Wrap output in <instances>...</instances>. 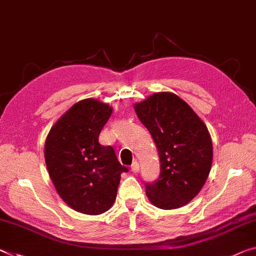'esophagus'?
Masks as SVG:
<instances>
[{
    "label": "esophagus",
    "mask_w": 256,
    "mask_h": 256,
    "mask_svg": "<svg viewBox=\"0 0 256 256\" xmlns=\"http://www.w3.org/2000/svg\"><path fill=\"white\" fill-rule=\"evenodd\" d=\"M130 170L132 172H138V170H140V164H138V162H137V161H134L132 162V167H130Z\"/></svg>",
    "instance_id": "esophagus-1"
}]
</instances>
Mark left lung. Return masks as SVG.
Returning a JSON list of instances; mask_svg holds the SVG:
<instances>
[{
	"label": "left lung",
	"instance_id": "1",
	"mask_svg": "<svg viewBox=\"0 0 256 256\" xmlns=\"http://www.w3.org/2000/svg\"><path fill=\"white\" fill-rule=\"evenodd\" d=\"M134 108L150 132L160 159L159 178L145 186L148 200L161 210L186 205L210 172L213 144L206 124L172 92L153 94Z\"/></svg>",
	"mask_w": 256,
	"mask_h": 256
}]
</instances>
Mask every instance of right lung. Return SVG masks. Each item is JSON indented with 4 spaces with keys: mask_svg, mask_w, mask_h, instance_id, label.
Returning a JSON list of instances; mask_svg holds the SVG:
<instances>
[{
    "mask_svg": "<svg viewBox=\"0 0 256 256\" xmlns=\"http://www.w3.org/2000/svg\"><path fill=\"white\" fill-rule=\"evenodd\" d=\"M108 104L86 98L56 121L46 136L44 159L60 198L78 213L100 215L114 204L121 172H128L98 137L112 114Z\"/></svg>",
    "mask_w": 256,
    "mask_h": 256,
    "instance_id": "obj_1",
    "label": "right lung"
}]
</instances>
